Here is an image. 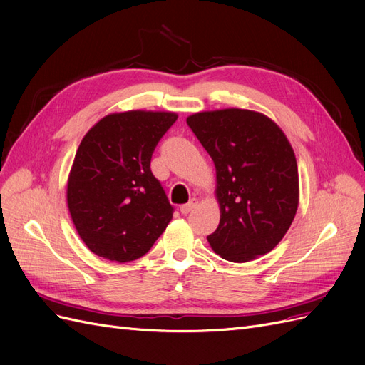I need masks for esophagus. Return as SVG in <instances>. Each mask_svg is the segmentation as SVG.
I'll return each mask as SVG.
<instances>
[{
	"instance_id": "34e87169",
	"label": "esophagus",
	"mask_w": 365,
	"mask_h": 365,
	"mask_svg": "<svg viewBox=\"0 0 365 365\" xmlns=\"http://www.w3.org/2000/svg\"><path fill=\"white\" fill-rule=\"evenodd\" d=\"M196 205H197V201H196V200H192V201H189L187 204L181 205V208H180V210H181V213H182V215H189Z\"/></svg>"
}]
</instances>
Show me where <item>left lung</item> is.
I'll list each match as a JSON object with an SVG mask.
<instances>
[{
  "mask_svg": "<svg viewBox=\"0 0 365 365\" xmlns=\"http://www.w3.org/2000/svg\"><path fill=\"white\" fill-rule=\"evenodd\" d=\"M187 125L216 168L220 220L208 244L236 263L274 250L298 207L297 160L283 130L269 117L237 108L193 114Z\"/></svg>",
  "mask_w": 365,
  "mask_h": 365,
  "instance_id": "left-lung-1",
  "label": "left lung"
}]
</instances>
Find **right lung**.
<instances>
[{
    "label": "right lung",
    "instance_id": "add662e5",
    "mask_svg": "<svg viewBox=\"0 0 365 365\" xmlns=\"http://www.w3.org/2000/svg\"><path fill=\"white\" fill-rule=\"evenodd\" d=\"M175 113L126 111L103 117L76 152L67 204L77 235L98 257L132 262L152 248L173 215L150 170Z\"/></svg>",
    "mask_w": 365,
    "mask_h": 365
}]
</instances>
